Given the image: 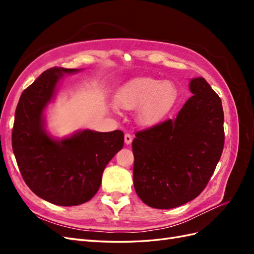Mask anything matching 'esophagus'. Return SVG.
Wrapping results in <instances>:
<instances>
[{"mask_svg": "<svg viewBox=\"0 0 254 254\" xmlns=\"http://www.w3.org/2000/svg\"><path fill=\"white\" fill-rule=\"evenodd\" d=\"M131 142H132V135L130 133H126L125 134V144L129 145Z\"/></svg>", "mask_w": 254, "mask_h": 254, "instance_id": "34e87169", "label": "esophagus"}]
</instances>
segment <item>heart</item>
Returning <instances> with one entry per match:
<instances>
[{"label": "heart", "mask_w": 254, "mask_h": 254, "mask_svg": "<svg viewBox=\"0 0 254 254\" xmlns=\"http://www.w3.org/2000/svg\"><path fill=\"white\" fill-rule=\"evenodd\" d=\"M174 83L153 77L133 78L121 88L115 104L125 110L137 109V118L143 125H152L163 117L176 97Z\"/></svg>", "instance_id": "b5f03b06"}]
</instances>
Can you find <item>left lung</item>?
Segmentation results:
<instances>
[{
	"label": "left lung",
	"instance_id": "obj_1",
	"mask_svg": "<svg viewBox=\"0 0 254 254\" xmlns=\"http://www.w3.org/2000/svg\"><path fill=\"white\" fill-rule=\"evenodd\" d=\"M193 96L175 120L135 133L133 186L155 209H173L206 187L224 149L221 99L202 77L190 82Z\"/></svg>",
	"mask_w": 254,
	"mask_h": 254
}]
</instances>
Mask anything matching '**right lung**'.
<instances>
[{
	"mask_svg": "<svg viewBox=\"0 0 254 254\" xmlns=\"http://www.w3.org/2000/svg\"><path fill=\"white\" fill-rule=\"evenodd\" d=\"M79 71L55 66L43 72L21 94L12 128V150L23 180L37 196L63 206L89 201L101 187L106 165L124 146L121 130L87 129L61 140L45 131L43 111L58 81Z\"/></svg>",
	"mask_w": 254,
	"mask_h": 254,
	"instance_id": "1",
	"label": "right lung"
}]
</instances>
